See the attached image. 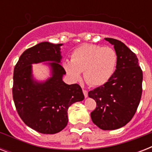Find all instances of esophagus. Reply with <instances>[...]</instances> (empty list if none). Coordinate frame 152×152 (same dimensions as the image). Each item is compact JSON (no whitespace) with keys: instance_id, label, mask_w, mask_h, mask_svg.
I'll return each mask as SVG.
<instances>
[{"instance_id":"esophagus-1","label":"esophagus","mask_w":152,"mask_h":152,"mask_svg":"<svg viewBox=\"0 0 152 152\" xmlns=\"http://www.w3.org/2000/svg\"><path fill=\"white\" fill-rule=\"evenodd\" d=\"M83 95H84V97L88 98V91H86V90H84V89H83Z\"/></svg>"}]
</instances>
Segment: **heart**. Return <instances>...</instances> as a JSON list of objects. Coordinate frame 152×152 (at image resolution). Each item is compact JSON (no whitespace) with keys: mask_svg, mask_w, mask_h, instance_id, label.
Listing matches in <instances>:
<instances>
[{"mask_svg":"<svg viewBox=\"0 0 152 152\" xmlns=\"http://www.w3.org/2000/svg\"><path fill=\"white\" fill-rule=\"evenodd\" d=\"M118 62L115 50L108 46L84 44L75 49L71 61H65L63 67L73 80H79L83 72L85 80L92 86H102L114 73Z\"/></svg>","mask_w":152,"mask_h":152,"instance_id":"heart-1","label":"heart"}]
</instances>
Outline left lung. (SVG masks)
Listing matches in <instances>:
<instances>
[{"label": "left lung", "mask_w": 152, "mask_h": 152, "mask_svg": "<svg viewBox=\"0 0 152 152\" xmlns=\"http://www.w3.org/2000/svg\"><path fill=\"white\" fill-rule=\"evenodd\" d=\"M118 56L114 73L110 80L88 92L96 102L91 113L93 123L102 130H114L125 126L134 116L142 95L143 72L137 55L117 39L106 38Z\"/></svg>", "instance_id": "left-lung-1"}]
</instances>
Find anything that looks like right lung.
Wrapping results in <instances>:
<instances>
[{
	"instance_id": "1",
	"label": "right lung",
	"mask_w": 152,
	"mask_h": 152,
	"mask_svg": "<svg viewBox=\"0 0 152 152\" xmlns=\"http://www.w3.org/2000/svg\"><path fill=\"white\" fill-rule=\"evenodd\" d=\"M62 45L49 42L37 44L23 53L14 68L12 95L18 114L27 126L43 134L64 129L69 121V107L84 99L79 84L69 85L62 80L66 74L60 64ZM42 62L50 66L51 76L39 82L34 79L32 64Z\"/></svg>"
}]
</instances>
